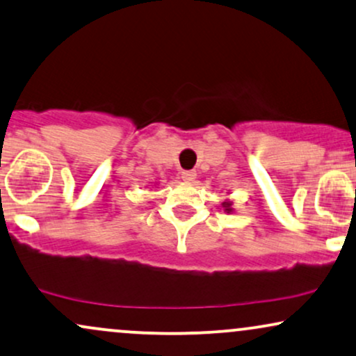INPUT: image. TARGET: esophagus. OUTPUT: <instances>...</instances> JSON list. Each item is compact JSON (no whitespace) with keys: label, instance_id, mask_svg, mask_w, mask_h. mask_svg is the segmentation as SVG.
Wrapping results in <instances>:
<instances>
[{"label":"esophagus","instance_id":"1","mask_svg":"<svg viewBox=\"0 0 356 356\" xmlns=\"http://www.w3.org/2000/svg\"><path fill=\"white\" fill-rule=\"evenodd\" d=\"M181 178H183V181H193V179L196 178V171H193V170L181 171Z\"/></svg>","mask_w":356,"mask_h":356}]
</instances>
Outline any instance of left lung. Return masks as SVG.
<instances>
[{
    "mask_svg": "<svg viewBox=\"0 0 356 356\" xmlns=\"http://www.w3.org/2000/svg\"><path fill=\"white\" fill-rule=\"evenodd\" d=\"M222 208H225V211L231 213V203H229V201H225V203H222Z\"/></svg>",
    "mask_w": 356,
    "mask_h": 356,
    "instance_id": "1",
    "label": "left lung"
}]
</instances>
